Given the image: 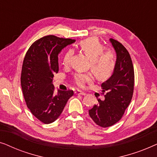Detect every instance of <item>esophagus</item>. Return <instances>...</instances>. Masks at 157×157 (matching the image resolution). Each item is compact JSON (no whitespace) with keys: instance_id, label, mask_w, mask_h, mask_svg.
Listing matches in <instances>:
<instances>
[{"instance_id":"obj_1","label":"esophagus","mask_w":157,"mask_h":157,"mask_svg":"<svg viewBox=\"0 0 157 157\" xmlns=\"http://www.w3.org/2000/svg\"><path fill=\"white\" fill-rule=\"evenodd\" d=\"M75 94H76V95H82V96H85L86 94L84 93V92L81 91H76V92H75Z\"/></svg>"}]
</instances>
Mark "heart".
I'll return each instance as SVG.
<instances>
[{
    "mask_svg": "<svg viewBox=\"0 0 157 157\" xmlns=\"http://www.w3.org/2000/svg\"><path fill=\"white\" fill-rule=\"evenodd\" d=\"M78 48L90 59V65L93 72L98 78L106 79L112 74L115 66L114 56L110 51H104L100 42L95 38H89L81 40ZM73 54L71 50L64 53L62 58L63 66H68ZM93 77L89 74L78 73L74 76V81L78 86H84L86 82L92 81Z\"/></svg>",
    "mask_w": 157,
    "mask_h": 157,
    "instance_id": "heart-1",
    "label": "heart"
}]
</instances>
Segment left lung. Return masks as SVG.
Here are the masks:
<instances>
[{"mask_svg":"<svg viewBox=\"0 0 157 157\" xmlns=\"http://www.w3.org/2000/svg\"><path fill=\"white\" fill-rule=\"evenodd\" d=\"M117 60L113 74L102 83L104 99L89 110L90 117L97 125L109 127L121 119L132 98L134 85V71L131 56L125 47L117 40L110 38Z\"/></svg>","mask_w":157,"mask_h":157,"instance_id":"left-lung-1","label":"left lung"}]
</instances>
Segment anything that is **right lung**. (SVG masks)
Here are the masks:
<instances>
[{"instance_id": "add662e5", "label": "right lung", "mask_w": 157, "mask_h": 157, "mask_svg": "<svg viewBox=\"0 0 157 157\" xmlns=\"http://www.w3.org/2000/svg\"><path fill=\"white\" fill-rule=\"evenodd\" d=\"M76 41L46 36L30 46L23 60L21 84L28 108L44 124L55 121L61 114L74 91L54 93L53 78L59 71V56L63 48Z\"/></svg>"}]
</instances>
